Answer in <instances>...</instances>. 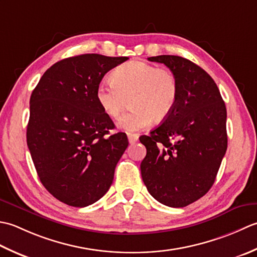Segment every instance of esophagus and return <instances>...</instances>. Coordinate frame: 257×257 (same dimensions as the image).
<instances>
[{"label": "esophagus", "mask_w": 257, "mask_h": 257, "mask_svg": "<svg viewBox=\"0 0 257 257\" xmlns=\"http://www.w3.org/2000/svg\"><path fill=\"white\" fill-rule=\"evenodd\" d=\"M127 138H128V142L131 144H133V143L138 142V141H139V135L138 134H131V133H128L127 134Z\"/></svg>", "instance_id": "1"}]
</instances>
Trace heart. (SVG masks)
Returning <instances> with one entry per match:
<instances>
[{
  "label": "heart",
  "mask_w": 257,
  "mask_h": 257,
  "mask_svg": "<svg viewBox=\"0 0 257 257\" xmlns=\"http://www.w3.org/2000/svg\"><path fill=\"white\" fill-rule=\"evenodd\" d=\"M112 82L97 84L95 98L104 114L116 119L130 98L132 109L121 119V127L135 132L162 122L174 111L179 81L174 73L144 61H131L112 73Z\"/></svg>",
  "instance_id": "b5f03b06"
}]
</instances>
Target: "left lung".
<instances>
[{"label": "left lung", "mask_w": 257, "mask_h": 257, "mask_svg": "<svg viewBox=\"0 0 257 257\" xmlns=\"http://www.w3.org/2000/svg\"><path fill=\"white\" fill-rule=\"evenodd\" d=\"M163 63L179 81V99L169 117L142 135L144 184L156 201L184 207L209 191L227 149L226 107L216 83L195 63L176 55L148 59Z\"/></svg>", "instance_id": "1"}]
</instances>
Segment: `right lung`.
Returning <instances> with one entry per match:
<instances>
[{"instance_id":"right-lung-1","label":"right lung","mask_w":257,"mask_h":257,"mask_svg":"<svg viewBox=\"0 0 257 257\" xmlns=\"http://www.w3.org/2000/svg\"><path fill=\"white\" fill-rule=\"evenodd\" d=\"M128 59L82 54L52 65L30 98L26 142L43 186L70 206L84 207L108 191L128 145L125 133L107 136L114 123L95 90L106 73Z\"/></svg>"}]
</instances>
